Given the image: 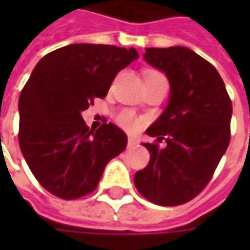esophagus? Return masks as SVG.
<instances>
[{"label":"esophagus","mask_w":250,"mask_h":250,"mask_svg":"<svg viewBox=\"0 0 250 250\" xmlns=\"http://www.w3.org/2000/svg\"><path fill=\"white\" fill-rule=\"evenodd\" d=\"M138 145V141H136L134 136H128V147H134Z\"/></svg>","instance_id":"34e87169"}]
</instances>
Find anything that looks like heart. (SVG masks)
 Masks as SVG:
<instances>
[{"mask_svg":"<svg viewBox=\"0 0 250 250\" xmlns=\"http://www.w3.org/2000/svg\"><path fill=\"white\" fill-rule=\"evenodd\" d=\"M147 75H161L159 72L157 71H148L146 73ZM116 122L119 123L123 128H127V130H136V128H139L141 127V119L136 116L134 112H131V111H122L118 116H116Z\"/></svg>","mask_w":250,"mask_h":250,"instance_id":"1","label":"heart"}]
</instances>
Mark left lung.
Returning <instances> with one entry per match:
<instances>
[{
  "label": "left lung",
  "mask_w": 250,
  "mask_h": 250,
  "mask_svg": "<svg viewBox=\"0 0 250 250\" xmlns=\"http://www.w3.org/2000/svg\"><path fill=\"white\" fill-rule=\"evenodd\" d=\"M145 60L170 83L168 104L146 134L166 142L143 143L150 162L136 171L138 191L161 206H177L198 195L214 174L230 142L231 102L209 62L185 46L147 48Z\"/></svg>",
  "instance_id": "8db88e82"
}]
</instances>
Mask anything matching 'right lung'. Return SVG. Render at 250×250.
<instances>
[{
  "label": "right lung",
  "mask_w": 250,
  "mask_h": 250,
  "mask_svg": "<svg viewBox=\"0 0 250 250\" xmlns=\"http://www.w3.org/2000/svg\"><path fill=\"white\" fill-rule=\"evenodd\" d=\"M139 57L135 48L71 44L37 62L19 100L21 152L36 179L62 199L87 195L104 167L125 151L118 125L89 128L82 112L107 96L118 72Z\"/></svg>",
  "instance_id": "obj_1"
}]
</instances>
